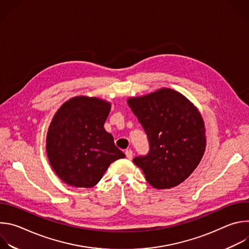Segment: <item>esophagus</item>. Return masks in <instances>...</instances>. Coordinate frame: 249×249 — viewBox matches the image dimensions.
I'll return each mask as SVG.
<instances>
[{"mask_svg":"<svg viewBox=\"0 0 249 249\" xmlns=\"http://www.w3.org/2000/svg\"><path fill=\"white\" fill-rule=\"evenodd\" d=\"M125 155H126V158H127L128 160H132V158H133V152H132L131 150H127V151L125 152Z\"/></svg>","mask_w":249,"mask_h":249,"instance_id":"obj_1","label":"esophagus"}]
</instances>
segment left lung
Instances as JSON below:
<instances>
[{"label":"left lung","mask_w":249,"mask_h":249,"mask_svg":"<svg viewBox=\"0 0 249 249\" xmlns=\"http://www.w3.org/2000/svg\"><path fill=\"white\" fill-rule=\"evenodd\" d=\"M127 103L150 143L148 155L136 157L134 163L157 189L179 185L198 166L206 148L205 125L197 107L171 89L131 97Z\"/></svg>","instance_id":"obj_1"}]
</instances>
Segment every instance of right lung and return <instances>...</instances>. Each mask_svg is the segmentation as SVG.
Here are the masks:
<instances>
[{
    "mask_svg": "<svg viewBox=\"0 0 249 249\" xmlns=\"http://www.w3.org/2000/svg\"><path fill=\"white\" fill-rule=\"evenodd\" d=\"M110 108L108 101L81 95L63 103L54 115L46 152L53 170L68 185L93 187L110 163L125 158L103 127Z\"/></svg>",
    "mask_w": 249,
    "mask_h": 249,
    "instance_id": "1",
    "label": "right lung"
}]
</instances>
